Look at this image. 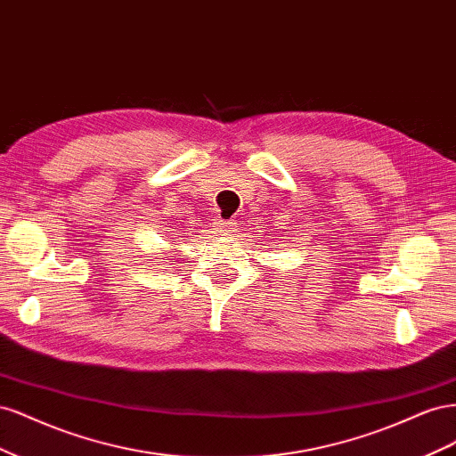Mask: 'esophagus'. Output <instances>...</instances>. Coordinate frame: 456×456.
<instances>
[{
    "mask_svg": "<svg viewBox=\"0 0 456 456\" xmlns=\"http://www.w3.org/2000/svg\"><path fill=\"white\" fill-rule=\"evenodd\" d=\"M218 236H230L233 232V223H228V220H220L218 223Z\"/></svg>",
    "mask_w": 456,
    "mask_h": 456,
    "instance_id": "1",
    "label": "esophagus"
}]
</instances>
